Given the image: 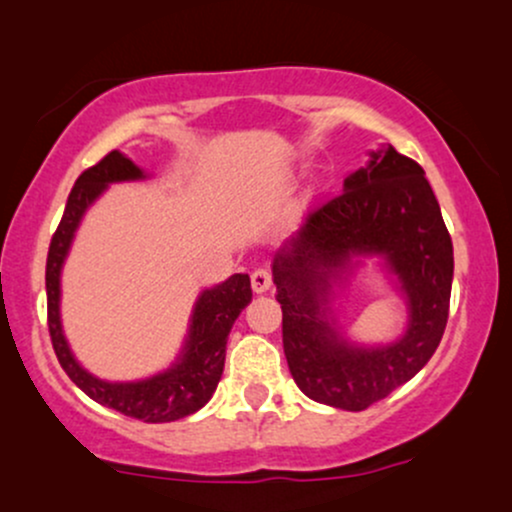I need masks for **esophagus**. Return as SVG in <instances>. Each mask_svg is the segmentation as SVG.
Segmentation results:
<instances>
[{
	"mask_svg": "<svg viewBox=\"0 0 512 512\" xmlns=\"http://www.w3.org/2000/svg\"><path fill=\"white\" fill-rule=\"evenodd\" d=\"M250 281H252V289L257 293H264L272 286V272H269V267H255L250 274Z\"/></svg>",
	"mask_w": 512,
	"mask_h": 512,
	"instance_id": "obj_1",
	"label": "esophagus"
}]
</instances>
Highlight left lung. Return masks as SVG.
Wrapping results in <instances>:
<instances>
[{"instance_id":"obj_1","label":"left lung","mask_w":512,"mask_h":512,"mask_svg":"<svg viewBox=\"0 0 512 512\" xmlns=\"http://www.w3.org/2000/svg\"><path fill=\"white\" fill-rule=\"evenodd\" d=\"M351 254H385L410 301L408 334L397 345L358 350L324 317L329 279ZM452 240L424 168L395 146L373 154L344 190L317 202L274 260L284 354L310 399L363 411L414 378L448 325Z\"/></svg>"}]
</instances>
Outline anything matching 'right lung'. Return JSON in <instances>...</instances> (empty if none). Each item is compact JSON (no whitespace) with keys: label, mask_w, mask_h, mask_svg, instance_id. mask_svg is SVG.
<instances>
[{"label":"right lung","mask_w":512,"mask_h":512,"mask_svg":"<svg viewBox=\"0 0 512 512\" xmlns=\"http://www.w3.org/2000/svg\"><path fill=\"white\" fill-rule=\"evenodd\" d=\"M142 178V170L127 156L110 151L96 166L86 168L69 192L62 221L52 233L48 264H45V289H48V330L57 361L88 397L144 424H166L195 414L214 395L226 361V342L240 310L250 303L252 289L248 274H233L216 289L202 293L192 315L190 339L185 354L173 368L142 383H105L93 378L64 342L60 325V269L69 243L88 204L105 190L108 182Z\"/></svg>","instance_id":"1"}]
</instances>
